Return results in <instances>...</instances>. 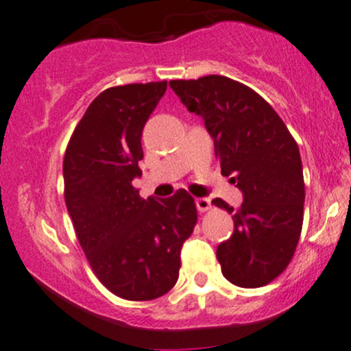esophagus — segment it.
I'll return each mask as SVG.
<instances>
[{"mask_svg": "<svg viewBox=\"0 0 351 351\" xmlns=\"http://www.w3.org/2000/svg\"><path fill=\"white\" fill-rule=\"evenodd\" d=\"M195 205H197L198 212L204 213L210 208V198H195Z\"/></svg>", "mask_w": 351, "mask_h": 351, "instance_id": "1", "label": "esophagus"}]
</instances>
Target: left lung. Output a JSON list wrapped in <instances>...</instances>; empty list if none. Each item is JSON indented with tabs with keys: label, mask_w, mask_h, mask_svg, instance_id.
I'll use <instances>...</instances> for the list:
<instances>
[{
	"label": "left lung",
	"mask_w": 351,
	"mask_h": 351,
	"mask_svg": "<svg viewBox=\"0 0 351 351\" xmlns=\"http://www.w3.org/2000/svg\"><path fill=\"white\" fill-rule=\"evenodd\" d=\"M190 112L204 117L223 176L242 191L234 234L217 247L222 274L239 287H261L282 274L302 228L304 178L300 149L286 124L256 90L223 75L171 80Z\"/></svg>",
	"instance_id": "8db88e82"
}]
</instances>
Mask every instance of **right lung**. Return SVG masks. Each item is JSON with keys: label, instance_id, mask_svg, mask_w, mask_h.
Returning <instances> with one entry per match:
<instances>
[{"label": "right lung", "instance_id": "1", "mask_svg": "<svg viewBox=\"0 0 351 351\" xmlns=\"http://www.w3.org/2000/svg\"><path fill=\"white\" fill-rule=\"evenodd\" d=\"M166 92V80L106 88L73 129L64 158L65 204L97 279L116 296L151 301L168 293L180 272L183 242L197 225L186 190L139 197L141 134Z\"/></svg>", "mask_w": 351, "mask_h": 351}]
</instances>
